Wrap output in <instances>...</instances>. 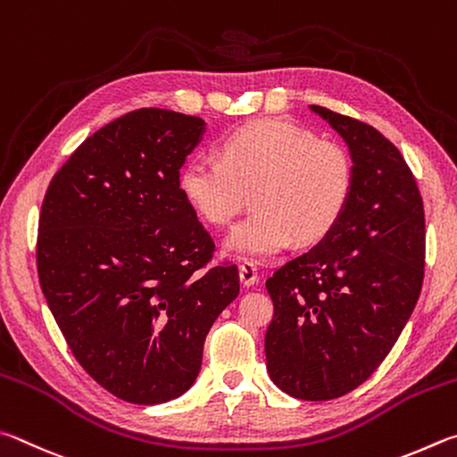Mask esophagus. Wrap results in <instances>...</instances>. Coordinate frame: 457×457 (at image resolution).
I'll return each mask as SVG.
<instances>
[{"label": "esophagus", "instance_id": "1", "mask_svg": "<svg viewBox=\"0 0 457 457\" xmlns=\"http://www.w3.org/2000/svg\"><path fill=\"white\" fill-rule=\"evenodd\" d=\"M238 275H241V283L245 287H251L259 281V270L253 261H243L241 265H238Z\"/></svg>", "mask_w": 457, "mask_h": 457}]
</instances>
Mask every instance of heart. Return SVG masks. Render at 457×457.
I'll return each mask as SVG.
<instances>
[{
	"label": "heart",
	"mask_w": 457,
	"mask_h": 457,
	"mask_svg": "<svg viewBox=\"0 0 457 457\" xmlns=\"http://www.w3.org/2000/svg\"><path fill=\"white\" fill-rule=\"evenodd\" d=\"M179 188L200 220L224 227L253 192L254 212L237 224L228 249L270 257L333 233L355 188V162L337 140L283 118H259L224 134L219 158L195 156L180 168Z\"/></svg>",
	"instance_id": "heart-1"
}]
</instances>
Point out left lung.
Returning <instances> with one entry per match:
<instances>
[{"mask_svg": "<svg viewBox=\"0 0 457 457\" xmlns=\"http://www.w3.org/2000/svg\"><path fill=\"white\" fill-rule=\"evenodd\" d=\"M311 110L347 142L355 188L333 233L267 278L275 313L265 355L278 389L327 402L371 378L411 317L426 219L411 168L386 136L329 108Z\"/></svg>", "mask_w": 457, "mask_h": 457, "instance_id": "left-lung-1", "label": "left lung"}]
</instances>
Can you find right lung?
Wrapping results in <instances>:
<instances>
[{
  "instance_id": "add662e5",
  "label": "right lung",
  "mask_w": 457,
  "mask_h": 457,
  "mask_svg": "<svg viewBox=\"0 0 457 457\" xmlns=\"http://www.w3.org/2000/svg\"><path fill=\"white\" fill-rule=\"evenodd\" d=\"M204 120L140 108L74 150L46 190L39 287L71 355L124 402L182 395L238 295V269L182 198L179 172Z\"/></svg>"
}]
</instances>
